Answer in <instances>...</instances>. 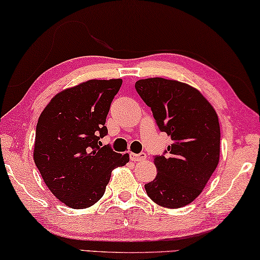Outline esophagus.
<instances>
[{
  "instance_id": "1",
  "label": "esophagus",
  "mask_w": 260,
  "mask_h": 260,
  "mask_svg": "<svg viewBox=\"0 0 260 260\" xmlns=\"http://www.w3.org/2000/svg\"><path fill=\"white\" fill-rule=\"evenodd\" d=\"M145 158H147V154H145V152H141V154H134V152H130V159L133 162L143 161Z\"/></svg>"
}]
</instances>
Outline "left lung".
Listing matches in <instances>:
<instances>
[{"label":"left lung","instance_id":"1","mask_svg":"<svg viewBox=\"0 0 260 260\" xmlns=\"http://www.w3.org/2000/svg\"><path fill=\"white\" fill-rule=\"evenodd\" d=\"M151 109L158 129L173 143L155 156L157 175L144 186L155 204L167 208L189 205L201 194L220 157V125L215 110L190 85L165 78L135 84Z\"/></svg>","mask_w":260,"mask_h":260}]
</instances>
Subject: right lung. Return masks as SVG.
Segmentation results:
<instances>
[{"label": "right lung", "instance_id": "obj_1", "mask_svg": "<svg viewBox=\"0 0 260 260\" xmlns=\"http://www.w3.org/2000/svg\"><path fill=\"white\" fill-rule=\"evenodd\" d=\"M122 79H92L51 99L39 117L33 157L46 186L71 208L91 207L105 193L112 170L129 154L101 147L110 105Z\"/></svg>", "mask_w": 260, "mask_h": 260}]
</instances>
